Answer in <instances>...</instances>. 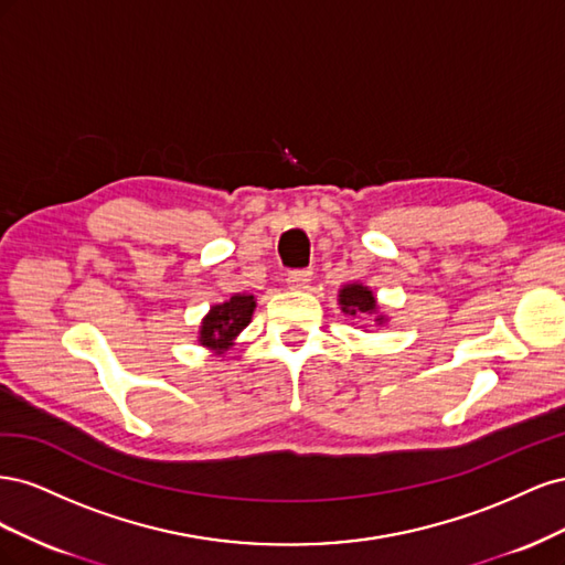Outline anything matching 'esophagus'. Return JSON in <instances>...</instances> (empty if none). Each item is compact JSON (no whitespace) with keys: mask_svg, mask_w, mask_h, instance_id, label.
I'll return each instance as SVG.
<instances>
[{"mask_svg":"<svg viewBox=\"0 0 565 565\" xmlns=\"http://www.w3.org/2000/svg\"><path fill=\"white\" fill-rule=\"evenodd\" d=\"M313 273L311 270H292L287 273V287L289 289H306L311 285Z\"/></svg>","mask_w":565,"mask_h":565,"instance_id":"esophagus-1","label":"esophagus"}]
</instances>
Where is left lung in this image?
<instances>
[{
  "instance_id": "left-lung-1",
  "label": "left lung",
  "mask_w": 565,
  "mask_h": 565,
  "mask_svg": "<svg viewBox=\"0 0 565 565\" xmlns=\"http://www.w3.org/2000/svg\"><path fill=\"white\" fill-rule=\"evenodd\" d=\"M339 306L347 316H361V313L372 316L380 309L377 299H374V295H372V289L361 282H351V285H344L339 289ZM374 320H377L380 324L386 322L384 316H377Z\"/></svg>"
}]
</instances>
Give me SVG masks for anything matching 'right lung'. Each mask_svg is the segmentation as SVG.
I'll return each instance as SVG.
<instances>
[{"mask_svg":"<svg viewBox=\"0 0 565 565\" xmlns=\"http://www.w3.org/2000/svg\"><path fill=\"white\" fill-rule=\"evenodd\" d=\"M254 309L256 301L252 295H233L228 301L212 306L210 313L202 318L200 324V347L210 349L218 355L228 351L235 337L249 324Z\"/></svg>","mask_w":565,"mask_h":565,"instance_id":"add662e5","label":"right lung"}]
</instances>
